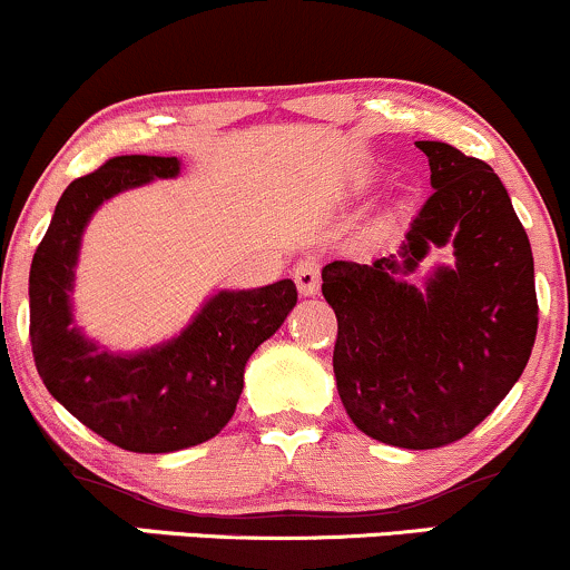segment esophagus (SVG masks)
I'll list each match as a JSON object with an SVG mask.
<instances>
[{"instance_id": "obj_1", "label": "esophagus", "mask_w": 570, "mask_h": 570, "mask_svg": "<svg viewBox=\"0 0 570 570\" xmlns=\"http://www.w3.org/2000/svg\"><path fill=\"white\" fill-rule=\"evenodd\" d=\"M294 284L303 297H313L318 294V286H322V271H318V263L313 257L299 259L297 267H294Z\"/></svg>"}]
</instances>
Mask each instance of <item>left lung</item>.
<instances>
[{
	"label": "left lung",
	"mask_w": 570,
	"mask_h": 570,
	"mask_svg": "<svg viewBox=\"0 0 570 570\" xmlns=\"http://www.w3.org/2000/svg\"><path fill=\"white\" fill-rule=\"evenodd\" d=\"M431 168V198L399 254L322 271L337 316L332 367L358 431L407 450L466 436L499 407L531 358L539 303L533 254L507 187L488 163L444 141H415ZM454 244L417 291L404 275L431 245Z\"/></svg>",
	"instance_id": "left-lung-1"
}]
</instances>
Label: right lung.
Here are the masks:
<instances>
[{"label":"right lung","mask_w":570,"mask_h":570,"mask_svg":"<svg viewBox=\"0 0 570 570\" xmlns=\"http://www.w3.org/2000/svg\"><path fill=\"white\" fill-rule=\"evenodd\" d=\"M176 158L120 155L63 189L29 273V335L42 383L77 421L130 453H174L233 417L248 356L297 305L292 278L217 292L179 337L139 353L98 348L77 330L71 289L80 240L104 200L179 174Z\"/></svg>","instance_id":"right-lung-1"}]
</instances>
